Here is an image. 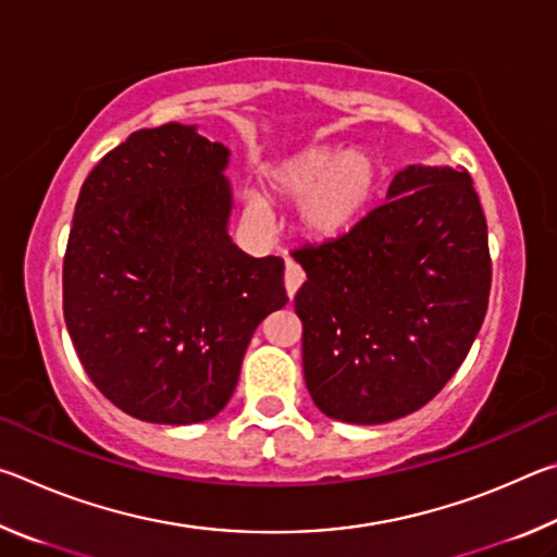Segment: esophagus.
Returning a JSON list of instances; mask_svg holds the SVG:
<instances>
[{
  "instance_id": "esophagus-1",
  "label": "esophagus",
  "mask_w": 557,
  "mask_h": 557,
  "mask_svg": "<svg viewBox=\"0 0 557 557\" xmlns=\"http://www.w3.org/2000/svg\"><path fill=\"white\" fill-rule=\"evenodd\" d=\"M301 282H305V272H301V268L297 265L295 260L287 258V262H285V287H287L289 297L297 295Z\"/></svg>"
}]
</instances>
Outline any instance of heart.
Segmentation results:
<instances>
[{
    "mask_svg": "<svg viewBox=\"0 0 557 557\" xmlns=\"http://www.w3.org/2000/svg\"><path fill=\"white\" fill-rule=\"evenodd\" d=\"M383 166L369 149L312 147L285 159L270 172V191L299 203V223L317 240H336L354 231L379 199ZM245 213L270 228L272 215L262 196L250 194Z\"/></svg>",
    "mask_w": 557,
    "mask_h": 557,
    "instance_id": "obj_1",
    "label": "heart"
}]
</instances>
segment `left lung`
Masks as SVG:
<instances>
[{
    "label": "left lung",
    "mask_w": 557,
    "mask_h": 557,
    "mask_svg": "<svg viewBox=\"0 0 557 557\" xmlns=\"http://www.w3.org/2000/svg\"><path fill=\"white\" fill-rule=\"evenodd\" d=\"M301 363L319 410L383 425L457 373L492 289L486 219L465 169L410 164L354 231L295 250Z\"/></svg>",
    "instance_id": "1"
}]
</instances>
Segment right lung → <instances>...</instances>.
I'll list each match as a JSON object with an SVG mask.
<instances>
[{
  "instance_id": "right-lung-1",
  "label": "right lung",
  "mask_w": 557,
  "mask_h": 557,
  "mask_svg": "<svg viewBox=\"0 0 557 557\" xmlns=\"http://www.w3.org/2000/svg\"><path fill=\"white\" fill-rule=\"evenodd\" d=\"M231 149L196 125L137 129L81 186L63 317L90 381L132 418L194 425L238 385L252 332L287 305L282 258L228 235Z\"/></svg>"
}]
</instances>
